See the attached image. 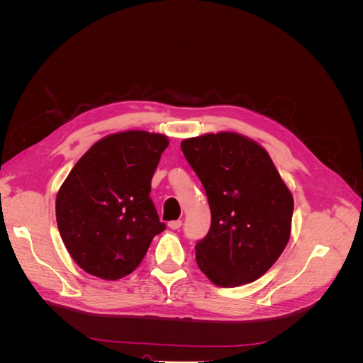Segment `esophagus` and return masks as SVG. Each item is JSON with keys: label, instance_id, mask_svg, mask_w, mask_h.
I'll return each mask as SVG.
<instances>
[{"label": "esophagus", "instance_id": "obj_1", "mask_svg": "<svg viewBox=\"0 0 363 363\" xmlns=\"http://www.w3.org/2000/svg\"><path fill=\"white\" fill-rule=\"evenodd\" d=\"M168 225H169L171 230H179L182 227V221H180V219H175V221H171Z\"/></svg>", "mask_w": 363, "mask_h": 363}]
</instances>
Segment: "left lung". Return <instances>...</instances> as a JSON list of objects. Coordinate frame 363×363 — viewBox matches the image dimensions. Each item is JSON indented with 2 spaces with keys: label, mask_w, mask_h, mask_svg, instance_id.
Masks as SVG:
<instances>
[{
  "label": "left lung",
  "mask_w": 363,
  "mask_h": 363,
  "mask_svg": "<svg viewBox=\"0 0 363 363\" xmlns=\"http://www.w3.org/2000/svg\"><path fill=\"white\" fill-rule=\"evenodd\" d=\"M182 151L199 175L212 223L195 259L218 286L262 277L286 247L294 200L268 152L238 133L184 139Z\"/></svg>",
  "instance_id": "obj_1"
}]
</instances>
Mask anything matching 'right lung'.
<instances>
[{"label": "right lung", "instance_id": "obj_1", "mask_svg": "<svg viewBox=\"0 0 363 363\" xmlns=\"http://www.w3.org/2000/svg\"><path fill=\"white\" fill-rule=\"evenodd\" d=\"M168 138L130 130L94 144L75 163L56 199L63 244L91 276L118 280L133 272L164 230L151 179Z\"/></svg>", "mask_w": 363, "mask_h": 363}]
</instances>
